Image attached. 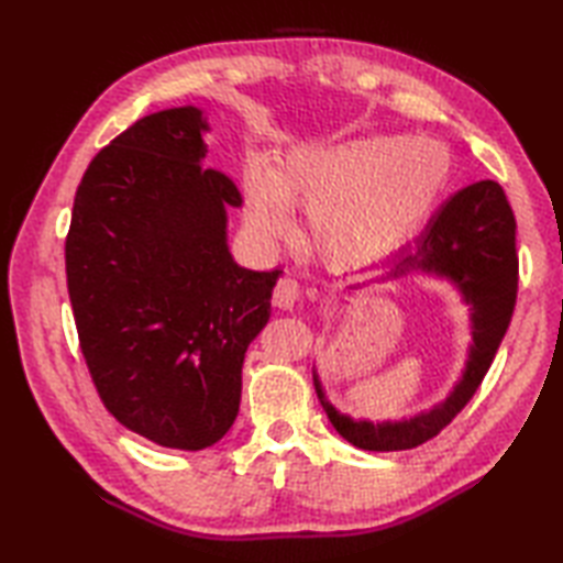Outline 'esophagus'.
I'll use <instances>...</instances> for the list:
<instances>
[{
	"label": "esophagus",
	"instance_id": "34e87169",
	"mask_svg": "<svg viewBox=\"0 0 563 563\" xmlns=\"http://www.w3.org/2000/svg\"><path fill=\"white\" fill-rule=\"evenodd\" d=\"M273 302L280 309H292L300 302V283L295 278H280L273 290Z\"/></svg>",
	"mask_w": 563,
	"mask_h": 563
}]
</instances>
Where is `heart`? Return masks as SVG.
<instances>
[{
  "mask_svg": "<svg viewBox=\"0 0 563 563\" xmlns=\"http://www.w3.org/2000/svg\"><path fill=\"white\" fill-rule=\"evenodd\" d=\"M450 154L438 142L373 135L297 150L246 174V218L268 236L292 230V206L309 212V239L336 266L391 256L445 196Z\"/></svg>",
  "mask_w": 563,
  "mask_h": 563,
  "instance_id": "heart-1",
  "label": "heart"
}]
</instances>
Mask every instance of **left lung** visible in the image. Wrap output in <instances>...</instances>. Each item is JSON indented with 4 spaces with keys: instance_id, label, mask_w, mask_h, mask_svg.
Masks as SVG:
<instances>
[{
    "instance_id": "obj_1",
    "label": "left lung",
    "mask_w": 563,
    "mask_h": 563,
    "mask_svg": "<svg viewBox=\"0 0 563 563\" xmlns=\"http://www.w3.org/2000/svg\"><path fill=\"white\" fill-rule=\"evenodd\" d=\"M409 273H426L450 280L470 305L472 345L462 377L445 401L401 421H355L333 406L314 369V389L331 426L351 445L373 452L411 450L435 438L466 401L479 389L504 341L518 297V254L516 218L508 198L496 181H479L457 190L416 244L394 256L382 280H394Z\"/></svg>"
}]
</instances>
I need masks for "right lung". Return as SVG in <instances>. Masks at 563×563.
<instances>
[{"label": "right lung", "instance_id": "obj_1", "mask_svg": "<svg viewBox=\"0 0 563 563\" xmlns=\"http://www.w3.org/2000/svg\"><path fill=\"white\" fill-rule=\"evenodd\" d=\"M196 106L140 118L91 159L65 242L84 361L115 421L162 448L206 450L232 428L249 343L275 271L227 246L230 176L202 166Z\"/></svg>", "mask_w": 563, "mask_h": 563}]
</instances>
